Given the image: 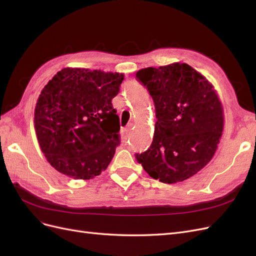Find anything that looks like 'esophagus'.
<instances>
[{"label": "esophagus", "instance_id": "obj_1", "mask_svg": "<svg viewBox=\"0 0 256 256\" xmlns=\"http://www.w3.org/2000/svg\"><path fill=\"white\" fill-rule=\"evenodd\" d=\"M132 126H134V124H129V125L127 126V128L124 129V134H125V136H129L131 129H132Z\"/></svg>", "mask_w": 256, "mask_h": 256}]
</instances>
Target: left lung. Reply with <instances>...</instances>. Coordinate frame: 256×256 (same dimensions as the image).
I'll return each mask as SVG.
<instances>
[{
  "instance_id": "left-lung-1",
  "label": "left lung",
  "mask_w": 256,
  "mask_h": 256,
  "mask_svg": "<svg viewBox=\"0 0 256 256\" xmlns=\"http://www.w3.org/2000/svg\"><path fill=\"white\" fill-rule=\"evenodd\" d=\"M136 78L152 96L157 122L152 143L136 154L145 172L164 184L188 180L214 157L224 126L214 85L186 63L140 69Z\"/></svg>"
}]
</instances>
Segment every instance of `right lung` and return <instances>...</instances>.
Wrapping results in <instances>:
<instances>
[{
    "label": "right lung",
    "instance_id": "obj_1",
    "mask_svg": "<svg viewBox=\"0 0 256 256\" xmlns=\"http://www.w3.org/2000/svg\"><path fill=\"white\" fill-rule=\"evenodd\" d=\"M124 74L67 67L42 88L34 112L40 150L60 173L90 180L110 164L120 144L112 99Z\"/></svg>",
    "mask_w": 256,
    "mask_h": 256
}]
</instances>
